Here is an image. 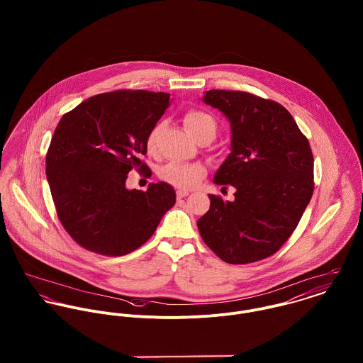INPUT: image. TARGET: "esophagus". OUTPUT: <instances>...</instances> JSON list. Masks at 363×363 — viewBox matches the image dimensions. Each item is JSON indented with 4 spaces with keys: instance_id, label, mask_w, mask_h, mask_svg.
<instances>
[{
    "instance_id": "34e87169",
    "label": "esophagus",
    "mask_w": 363,
    "mask_h": 363,
    "mask_svg": "<svg viewBox=\"0 0 363 363\" xmlns=\"http://www.w3.org/2000/svg\"><path fill=\"white\" fill-rule=\"evenodd\" d=\"M176 196H177V199H184V197L189 196V191H186V190H177Z\"/></svg>"
}]
</instances>
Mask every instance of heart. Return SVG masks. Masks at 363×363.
<instances>
[{"mask_svg": "<svg viewBox=\"0 0 363 363\" xmlns=\"http://www.w3.org/2000/svg\"><path fill=\"white\" fill-rule=\"evenodd\" d=\"M184 125L189 130V133L196 138L204 134H209L213 137L216 133L215 118L203 110H189L184 116ZM163 127L164 123L159 121L150 130L145 141L148 152H156ZM204 173L206 172L201 164L183 162H169L159 170V176L162 177V180L177 189H191L197 186L200 180L204 177Z\"/></svg>", "mask_w": 363, "mask_h": 363, "instance_id": "b5f03b06", "label": "heart"}]
</instances>
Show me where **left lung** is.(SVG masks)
<instances>
[{"mask_svg":"<svg viewBox=\"0 0 363 363\" xmlns=\"http://www.w3.org/2000/svg\"><path fill=\"white\" fill-rule=\"evenodd\" d=\"M203 102L230 123V154L213 183L235 187L233 201L208 196L197 222L208 247L225 262L269 257L289 239L313 194V154L291 113L240 91H207Z\"/></svg>","mask_w":363,"mask_h":363,"instance_id":"8db88e82","label":"left lung"}]
</instances>
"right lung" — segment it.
I'll return each mask as SVG.
<instances>
[{
    "instance_id": "right-lung-1",
    "label": "right lung",
    "mask_w": 363,
    "mask_h": 363,
    "mask_svg": "<svg viewBox=\"0 0 363 363\" xmlns=\"http://www.w3.org/2000/svg\"><path fill=\"white\" fill-rule=\"evenodd\" d=\"M170 104V95L114 91L92 96L64 114L46 156V176L57 215L86 250L124 256L143 246L174 206V189L151 183L128 190L131 169L141 160L147 135Z\"/></svg>"
}]
</instances>
